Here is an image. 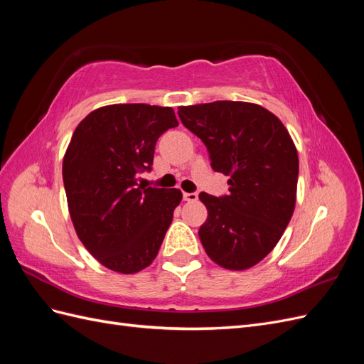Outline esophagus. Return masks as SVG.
Listing matches in <instances>:
<instances>
[{
	"mask_svg": "<svg viewBox=\"0 0 364 364\" xmlns=\"http://www.w3.org/2000/svg\"><path fill=\"white\" fill-rule=\"evenodd\" d=\"M199 199V194L197 193H183V200L186 202H196Z\"/></svg>",
	"mask_w": 364,
	"mask_h": 364,
	"instance_id": "34e87169",
	"label": "esophagus"
}]
</instances>
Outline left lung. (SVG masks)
<instances>
[{"label": "left lung", "instance_id": "8db88e82", "mask_svg": "<svg viewBox=\"0 0 364 364\" xmlns=\"http://www.w3.org/2000/svg\"><path fill=\"white\" fill-rule=\"evenodd\" d=\"M182 124L199 136L213 170L229 176V194L200 193L208 209L199 229L218 266L246 270L278 245L296 205L299 159L281 119L246 102L181 106Z\"/></svg>", "mask_w": 364, "mask_h": 364}]
</instances>
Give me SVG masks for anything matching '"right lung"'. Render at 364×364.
<instances>
[{
    "label": "right lung",
    "mask_w": 364,
    "mask_h": 364,
    "mask_svg": "<svg viewBox=\"0 0 364 364\" xmlns=\"http://www.w3.org/2000/svg\"><path fill=\"white\" fill-rule=\"evenodd\" d=\"M176 126L171 107L134 103L98 107L74 130L62 165L70 215L107 269L132 274L158 255L182 193L146 188L136 174L151 168L158 138Z\"/></svg>",
    "instance_id": "obj_1"
}]
</instances>
